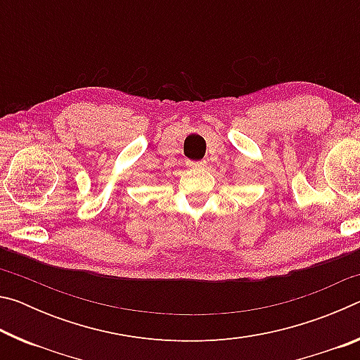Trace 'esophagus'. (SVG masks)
I'll list each match as a JSON object with an SVG mask.
<instances>
[{"mask_svg":"<svg viewBox=\"0 0 360 360\" xmlns=\"http://www.w3.org/2000/svg\"><path fill=\"white\" fill-rule=\"evenodd\" d=\"M187 167H188V168H203V167H206V162H205V160H198V162L188 160V162H187Z\"/></svg>","mask_w":360,"mask_h":360,"instance_id":"obj_1","label":"esophagus"}]
</instances>
